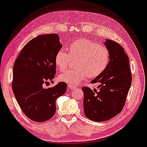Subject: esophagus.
Returning a JSON list of instances; mask_svg holds the SVG:
<instances>
[{"label":"esophagus","mask_w":147,"mask_h":147,"mask_svg":"<svg viewBox=\"0 0 147 147\" xmlns=\"http://www.w3.org/2000/svg\"><path fill=\"white\" fill-rule=\"evenodd\" d=\"M68 89H70V90L76 89L75 86H72V85H68Z\"/></svg>","instance_id":"esophagus-1"}]
</instances>
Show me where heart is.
<instances>
[{"instance_id":"b5f03b06","label":"heart","mask_w":147,"mask_h":147,"mask_svg":"<svg viewBox=\"0 0 147 147\" xmlns=\"http://www.w3.org/2000/svg\"><path fill=\"white\" fill-rule=\"evenodd\" d=\"M79 58L77 70H64L58 77L60 81L70 85L78 84L86 77L94 79L105 71L111 60L110 51L105 46L88 39H79L69 46V53L61 49L55 56V64L62 70L71 59Z\"/></svg>"}]
</instances>
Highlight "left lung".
<instances>
[{"label":"left lung","mask_w":147,"mask_h":147,"mask_svg":"<svg viewBox=\"0 0 147 147\" xmlns=\"http://www.w3.org/2000/svg\"><path fill=\"white\" fill-rule=\"evenodd\" d=\"M105 45L110 51V62L103 73L91 81L98 84L99 90L81 88L85 116L96 122L108 121L121 112L132 81L129 57L123 47L110 40Z\"/></svg>","instance_id":"obj_1"}]
</instances>
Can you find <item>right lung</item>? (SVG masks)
<instances>
[{"label": "right lung", "instance_id": "right-lung-1", "mask_svg": "<svg viewBox=\"0 0 147 147\" xmlns=\"http://www.w3.org/2000/svg\"><path fill=\"white\" fill-rule=\"evenodd\" d=\"M61 47L56 33L38 35L23 47L14 62L13 94L23 113L37 123L54 116L57 98L66 91L64 82L52 88L44 87L55 77V56Z\"/></svg>", "mask_w": 147, "mask_h": 147}]
</instances>
